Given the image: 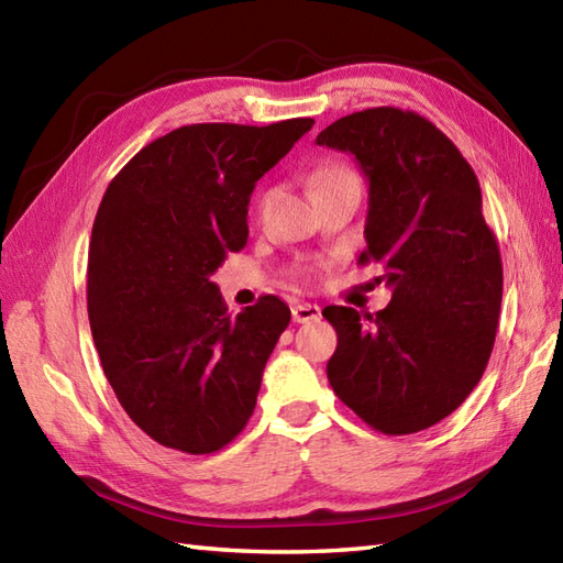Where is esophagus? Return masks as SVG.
Instances as JSON below:
<instances>
[{
	"mask_svg": "<svg viewBox=\"0 0 563 563\" xmlns=\"http://www.w3.org/2000/svg\"><path fill=\"white\" fill-rule=\"evenodd\" d=\"M321 317L319 305H295L292 307V319L297 324H307V321H317Z\"/></svg>",
	"mask_w": 563,
	"mask_h": 563,
	"instance_id": "esophagus-1",
	"label": "esophagus"
}]
</instances>
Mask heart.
Returning a JSON list of instances; mask_svg holds the SVG:
<instances>
[{
    "mask_svg": "<svg viewBox=\"0 0 563 563\" xmlns=\"http://www.w3.org/2000/svg\"><path fill=\"white\" fill-rule=\"evenodd\" d=\"M351 181H357V176L349 169V166L331 164V166H324V169H319V172L314 174L312 188H314V196H317V194H321V190L333 188V186H341V184H351ZM273 198H275V190H273V188L266 190V194H263V196L258 198V212H261V214L268 210Z\"/></svg>",
    "mask_w": 563,
    "mask_h": 563,
    "instance_id": "heart-1",
    "label": "heart"
}]
</instances>
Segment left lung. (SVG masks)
<instances>
[{"label": "left lung", "mask_w": 563, "mask_h": 563, "mask_svg": "<svg viewBox=\"0 0 563 563\" xmlns=\"http://www.w3.org/2000/svg\"><path fill=\"white\" fill-rule=\"evenodd\" d=\"M317 145L351 152L365 172L357 263H382L394 290L375 314L324 307L339 333L329 382L369 428L418 433L470 397L494 351L504 263L479 178L442 130L394 106L339 118Z\"/></svg>", "instance_id": "obj_1"}]
</instances>
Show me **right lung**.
<instances>
[{"label": "right lung", "instance_id": "add662e5", "mask_svg": "<svg viewBox=\"0 0 563 563\" xmlns=\"http://www.w3.org/2000/svg\"><path fill=\"white\" fill-rule=\"evenodd\" d=\"M312 125L176 128L106 188L89 244L91 336L125 413L164 448L218 452L254 413L290 307L263 295L232 317L210 275L246 246L258 178Z\"/></svg>", "mask_w": 563, "mask_h": 563}]
</instances>
